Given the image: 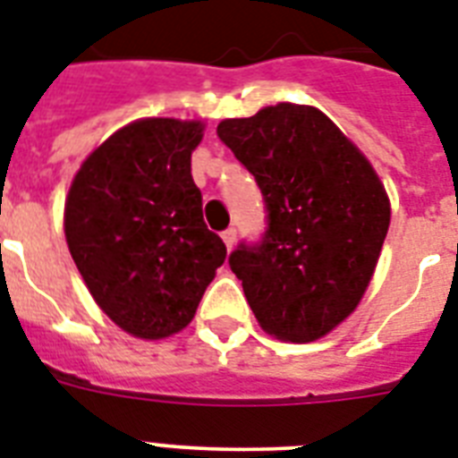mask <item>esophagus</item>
I'll use <instances>...</instances> for the list:
<instances>
[{"instance_id":"1","label":"esophagus","mask_w":458,"mask_h":458,"mask_svg":"<svg viewBox=\"0 0 458 458\" xmlns=\"http://www.w3.org/2000/svg\"><path fill=\"white\" fill-rule=\"evenodd\" d=\"M223 242H225V247L228 250H233L235 247V240H237V230L235 228H228V230H223Z\"/></svg>"}]
</instances>
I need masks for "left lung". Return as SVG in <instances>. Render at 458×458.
Wrapping results in <instances>:
<instances>
[{
  "instance_id": "obj_1",
  "label": "left lung",
  "mask_w": 458,
  "mask_h": 458,
  "mask_svg": "<svg viewBox=\"0 0 458 458\" xmlns=\"http://www.w3.org/2000/svg\"><path fill=\"white\" fill-rule=\"evenodd\" d=\"M218 138L257 178L268 207L261 244L230 268L261 330L283 342L326 337L354 313L390 228V197L363 152L316 106L280 102L225 118Z\"/></svg>"
}]
</instances>
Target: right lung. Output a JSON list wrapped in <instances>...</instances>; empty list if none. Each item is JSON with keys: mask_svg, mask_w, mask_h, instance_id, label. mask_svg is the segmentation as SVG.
<instances>
[{"mask_svg": "<svg viewBox=\"0 0 458 458\" xmlns=\"http://www.w3.org/2000/svg\"><path fill=\"white\" fill-rule=\"evenodd\" d=\"M204 131V121H132L89 152L68 187V251L97 306L140 340L190 326L225 261L190 171Z\"/></svg>", "mask_w": 458, "mask_h": 458, "instance_id": "add662e5", "label": "right lung"}]
</instances>
